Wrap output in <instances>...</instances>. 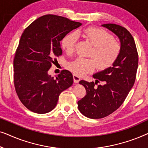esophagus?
Returning a JSON list of instances; mask_svg holds the SVG:
<instances>
[{
	"label": "esophagus",
	"mask_w": 148,
	"mask_h": 148,
	"mask_svg": "<svg viewBox=\"0 0 148 148\" xmlns=\"http://www.w3.org/2000/svg\"><path fill=\"white\" fill-rule=\"evenodd\" d=\"M73 80H74V82L75 83V84H77V83L79 82V81L81 80V78L78 75L74 74L73 75Z\"/></svg>",
	"instance_id": "obj_1"
}]
</instances>
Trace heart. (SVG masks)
I'll use <instances>...</instances> for the list:
<instances>
[{"instance_id": "obj_1", "label": "heart", "mask_w": 148, "mask_h": 148, "mask_svg": "<svg viewBox=\"0 0 148 148\" xmlns=\"http://www.w3.org/2000/svg\"><path fill=\"white\" fill-rule=\"evenodd\" d=\"M82 36L94 46L90 56L93 58L79 57L68 64V69L77 75H85L93 72L97 67L104 69L110 66L118 58L120 45L113 41V37L106 31L96 27L79 29L76 34L70 33L64 36L61 41L63 50L68 54L73 53L77 36Z\"/></svg>"}]
</instances>
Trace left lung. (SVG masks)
<instances>
[{"label": "left lung", "mask_w": 148, "mask_h": 148, "mask_svg": "<svg viewBox=\"0 0 148 148\" xmlns=\"http://www.w3.org/2000/svg\"><path fill=\"white\" fill-rule=\"evenodd\" d=\"M102 26L118 37L121 49L112 66L93 75L96 82H79L86 88V95L78 101L79 110L90 119L104 118L121 106L134 85L138 67V54L130 32L116 24ZM100 80L103 84L96 87Z\"/></svg>", "instance_id": "1"}]
</instances>
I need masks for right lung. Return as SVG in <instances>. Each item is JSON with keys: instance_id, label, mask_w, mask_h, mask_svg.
Segmentation results:
<instances>
[{"instance_id": "1", "label": "right lung", "mask_w": 148, "mask_h": 148, "mask_svg": "<svg viewBox=\"0 0 148 148\" xmlns=\"http://www.w3.org/2000/svg\"><path fill=\"white\" fill-rule=\"evenodd\" d=\"M82 23L54 15L42 16L24 30L13 60L14 84L19 100L32 112L53 110L62 92L72 86L73 77L62 70L54 79L48 71L62 54L60 41Z\"/></svg>"}]
</instances>
